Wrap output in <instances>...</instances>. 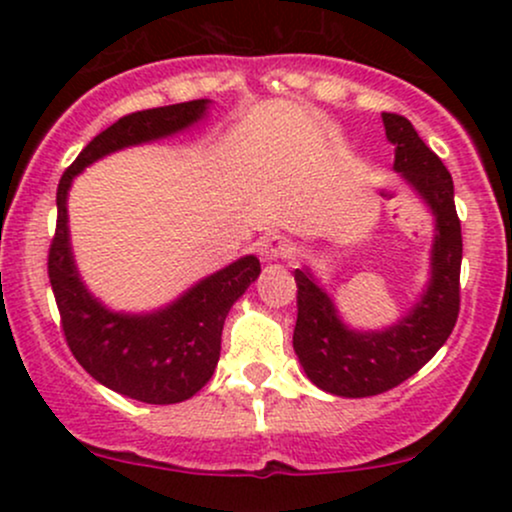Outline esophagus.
I'll return each instance as SVG.
<instances>
[{"instance_id": "34e87169", "label": "esophagus", "mask_w": 512, "mask_h": 512, "mask_svg": "<svg viewBox=\"0 0 512 512\" xmlns=\"http://www.w3.org/2000/svg\"><path fill=\"white\" fill-rule=\"evenodd\" d=\"M257 250H260V257L264 262H276L291 257L296 252V245L286 236H264Z\"/></svg>"}]
</instances>
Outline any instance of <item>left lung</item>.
<instances>
[{
  "label": "left lung",
  "instance_id": "obj_1",
  "mask_svg": "<svg viewBox=\"0 0 512 512\" xmlns=\"http://www.w3.org/2000/svg\"><path fill=\"white\" fill-rule=\"evenodd\" d=\"M387 142L395 144V170L436 216L431 281L421 301L383 332H356L339 320L332 298L308 269H296L298 320L293 349L320 390L339 397H373L419 373L448 342L460 313L462 228L455 187L443 161L424 144L407 117L383 113Z\"/></svg>",
  "mask_w": 512,
  "mask_h": 512
}]
</instances>
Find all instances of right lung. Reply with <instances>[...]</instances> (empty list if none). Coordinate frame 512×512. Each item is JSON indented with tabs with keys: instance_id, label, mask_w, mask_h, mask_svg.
I'll use <instances>...</instances> for the list:
<instances>
[{
	"instance_id": "1",
	"label": "right lung",
	"mask_w": 512,
	"mask_h": 512,
	"mask_svg": "<svg viewBox=\"0 0 512 512\" xmlns=\"http://www.w3.org/2000/svg\"><path fill=\"white\" fill-rule=\"evenodd\" d=\"M207 103L202 98L120 117L84 146L57 187V228L48 252V276L64 339L91 378L146 404L185 402L209 383L219 363L223 322L231 305L260 276V260L255 255L240 257L156 313H113L86 291L76 272L67 192L74 175L93 161L195 125L207 113Z\"/></svg>"
}]
</instances>
